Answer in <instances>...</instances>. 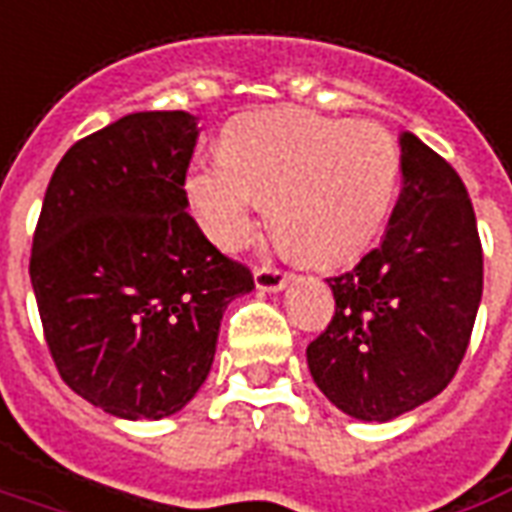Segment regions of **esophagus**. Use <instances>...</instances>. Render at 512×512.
<instances>
[{
  "label": "esophagus",
  "mask_w": 512,
  "mask_h": 512,
  "mask_svg": "<svg viewBox=\"0 0 512 512\" xmlns=\"http://www.w3.org/2000/svg\"><path fill=\"white\" fill-rule=\"evenodd\" d=\"M289 281H292V275H286V272L281 270H272V267H261V270H256V275H253V283H256V289L259 292H283L286 286H289Z\"/></svg>",
  "instance_id": "34e87169"
}]
</instances>
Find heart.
<instances>
[{"mask_svg": "<svg viewBox=\"0 0 512 512\" xmlns=\"http://www.w3.org/2000/svg\"><path fill=\"white\" fill-rule=\"evenodd\" d=\"M398 179L401 152L379 122L272 108L231 119L220 160L185 174V196L218 248L248 240L267 204L272 231L297 259L341 267L382 231Z\"/></svg>", "mask_w": 512, "mask_h": 512, "instance_id": "b5f03b06", "label": "heart"}]
</instances>
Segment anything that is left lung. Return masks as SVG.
I'll use <instances>...</instances> for the list:
<instances>
[{
  "label": "left lung",
  "mask_w": 512,
  "mask_h": 512,
  "mask_svg": "<svg viewBox=\"0 0 512 512\" xmlns=\"http://www.w3.org/2000/svg\"><path fill=\"white\" fill-rule=\"evenodd\" d=\"M404 188L379 248L327 278L335 316L308 346L316 387L343 414L387 423L445 390L483 297L472 201L445 158L401 133Z\"/></svg>",
  "instance_id": "left-lung-1"
}]
</instances>
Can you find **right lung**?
<instances>
[{
	"label": "right lung",
	"instance_id": "add662e5",
	"mask_svg": "<svg viewBox=\"0 0 512 512\" xmlns=\"http://www.w3.org/2000/svg\"><path fill=\"white\" fill-rule=\"evenodd\" d=\"M188 111H136L59 160L29 278L70 390L122 420L177 414L210 376L220 319L253 289L188 215Z\"/></svg>",
	"mask_w": 512,
	"mask_h": 512
}]
</instances>
